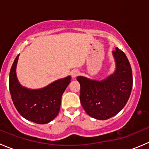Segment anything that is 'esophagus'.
<instances>
[{
    "mask_svg": "<svg viewBox=\"0 0 149 149\" xmlns=\"http://www.w3.org/2000/svg\"><path fill=\"white\" fill-rule=\"evenodd\" d=\"M79 75V71L77 70H74L73 71H72L71 76L73 78H76Z\"/></svg>",
    "mask_w": 149,
    "mask_h": 149,
    "instance_id": "34e87169",
    "label": "esophagus"
}]
</instances>
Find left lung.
I'll list each match as a JSON object with an SVG mask.
<instances>
[{"mask_svg":"<svg viewBox=\"0 0 149 149\" xmlns=\"http://www.w3.org/2000/svg\"><path fill=\"white\" fill-rule=\"evenodd\" d=\"M113 55L116 61L115 73L101 81L78 76L81 86L80 101L89 116L107 120L115 116L127 103L133 87L130 64L125 54L116 47Z\"/></svg>","mask_w":149,"mask_h":149,"instance_id":"1","label":"left lung"}]
</instances>
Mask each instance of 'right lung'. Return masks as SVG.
<instances>
[{
	"mask_svg": "<svg viewBox=\"0 0 149 149\" xmlns=\"http://www.w3.org/2000/svg\"><path fill=\"white\" fill-rule=\"evenodd\" d=\"M19 55L16 56L9 74V90L15 107L22 117L37 124H46L57 117L61 98L70 82V76L54 81L47 86L36 90L22 86L16 75Z\"/></svg>",
	"mask_w": 149,
	"mask_h": 149,
	"instance_id": "add662e5",
	"label": "right lung"
}]
</instances>
